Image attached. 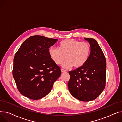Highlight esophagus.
Masks as SVG:
<instances>
[{
  "mask_svg": "<svg viewBox=\"0 0 122 122\" xmlns=\"http://www.w3.org/2000/svg\"><path fill=\"white\" fill-rule=\"evenodd\" d=\"M61 72H62V73H64V72H66L67 71H66V70H64V69H61Z\"/></svg>",
  "mask_w": 122,
  "mask_h": 122,
  "instance_id": "1",
  "label": "esophagus"
}]
</instances>
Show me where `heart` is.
Instances as JSON below:
<instances>
[{
  "instance_id": "1",
  "label": "heart",
  "mask_w": 122,
  "mask_h": 122,
  "mask_svg": "<svg viewBox=\"0 0 122 122\" xmlns=\"http://www.w3.org/2000/svg\"><path fill=\"white\" fill-rule=\"evenodd\" d=\"M91 50V46L87 42L68 38L59 43L58 48L51 47L49 54L57 65L60 64L67 58L62 64L63 67L68 68L74 66L75 68H80L87 62Z\"/></svg>"
}]
</instances>
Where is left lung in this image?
<instances>
[{
    "mask_svg": "<svg viewBox=\"0 0 122 122\" xmlns=\"http://www.w3.org/2000/svg\"><path fill=\"white\" fill-rule=\"evenodd\" d=\"M90 44L91 50L85 65L69 71V91L73 97L83 101L97 98L104 90L106 83L105 57L93 38H85Z\"/></svg>",
    "mask_w": 122,
    "mask_h": 122,
    "instance_id": "obj_1",
    "label": "left lung"
}]
</instances>
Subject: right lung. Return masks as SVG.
<instances>
[{"mask_svg": "<svg viewBox=\"0 0 122 122\" xmlns=\"http://www.w3.org/2000/svg\"><path fill=\"white\" fill-rule=\"evenodd\" d=\"M57 41L39 35L31 36L15 54L13 76L18 91L25 97L34 100L46 97L60 76V67L49 54V48Z\"/></svg>", "mask_w": 122, "mask_h": 122, "instance_id": "add662e5", "label": "right lung"}]
</instances>
